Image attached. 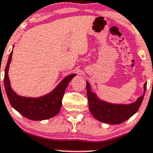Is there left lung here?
I'll list each match as a JSON object with an SVG mask.
<instances>
[{
    "mask_svg": "<svg viewBox=\"0 0 153 153\" xmlns=\"http://www.w3.org/2000/svg\"><path fill=\"white\" fill-rule=\"evenodd\" d=\"M146 88L147 82L144 85V94L136 102L128 105L112 104L98 99L96 95L91 91L90 84L87 82V94L90 112L96 119L102 123L108 124L122 123L137 112L142 103Z\"/></svg>",
    "mask_w": 153,
    "mask_h": 153,
    "instance_id": "obj_1",
    "label": "left lung"
}]
</instances>
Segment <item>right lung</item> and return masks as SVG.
Instances as JSON below:
<instances>
[{"label":"right lung","instance_id":"right-lung-1","mask_svg":"<svg viewBox=\"0 0 153 153\" xmlns=\"http://www.w3.org/2000/svg\"><path fill=\"white\" fill-rule=\"evenodd\" d=\"M12 53L13 51H11L6 64L4 75L5 90L11 106L25 117L32 120H43L56 115L61 108L62 99L66 87L76 74L68 75L62 80L53 91L44 96L33 98L18 96L11 88L8 76Z\"/></svg>","mask_w":153,"mask_h":153}]
</instances>
